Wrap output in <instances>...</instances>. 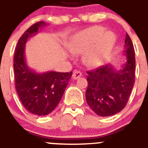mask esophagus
Instances as JSON below:
<instances>
[{
    "label": "esophagus",
    "instance_id": "1",
    "mask_svg": "<svg viewBox=\"0 0 148 148\" xmlns=\"http://www.w3.org/2000/svg\"><path fill=\"white\" fill-rule=\"evenodd\" d=\"M81 76H82L81 71H74L72 74V78L74 79H79V77H81Z\"/></svg>",
    "mask_w": 148,
    "mask_h": 148
}]
</instances>
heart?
Segmentation results:
<instances>
[{
  "instance_id": "1",
  "label": "heart",
  "mask_w": 148,
  "mask_h": 148,
  "mask_svg": "<svg viewBox=\"0 0 148 148\" xmlns=\"http://www.w3.org/2000/svg\"><path fill=\"white\" fill-rule=\"evenodd\" d=\"M115 35L100 26H94L77 33L69 44L70 51L75 54L86 51L84 62L92 66L100 65L110 54L115 42Z\"/></svg>"
}]
</instances>
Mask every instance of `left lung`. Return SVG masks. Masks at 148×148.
<instances>
[{"label": "left lung", "mask_w": 148, "mask_h": 148, "mask_svg": "<svg viewBox=\"0 0 148 148\" xmlns=\"http://www.w3.org/2000/svg\"><path fill=\"white\" fill-rule=\"evenodd\" d=\"M125 43L122 54L126 61L120 69L107 64L86 72V102L99 116L109 117L122 111L132 92L135 84V53L127 34Z\"/></svg>", "instance_id": "8db88e82"}]
</instances>
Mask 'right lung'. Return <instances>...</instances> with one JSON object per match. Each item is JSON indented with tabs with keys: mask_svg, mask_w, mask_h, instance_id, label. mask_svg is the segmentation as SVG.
Wrapping results in <instances>:
<instances>
[{
	"mask_svg": "<svg viewBox=\"0 0 148 148\" xmlns=\"http://www.w3.org/2000/svg\"><path fill=\"white\" fill-rule=\"evenodd\" d=\"M46 25L44 21L37 22L25 31L18 41L13 64L15 84L19 99L28 112L39 116L47 115L56 108L72 75V71L37 73L26 63V42L38 33L39 28Z\"/></svg>",
	"mask_w": 148,
	"mask_h": 148,
	"instance_id": "add662e5",
	"label": "right lung"
}]
</instances>
